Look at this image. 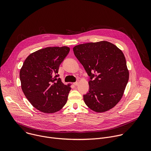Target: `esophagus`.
Listing matches in <instances>:
<instances>
[{
    "mask_svg": "<svg viewBox=\"0 0 151 151\" xmlns=\"http://www.w3.org/2000/svg\"><path fill=\"white\" fill-rule=\"evenodd\" d=\"M78 83H79V82H78V81H76V82H74V83H73V84H74V85L76 86V85H78Z\"/></svg>",
    "mask_w": 151,
    "mask_h": 151,
    "instance_id": "1",
    "label": "esophagus"
}]
</instances>
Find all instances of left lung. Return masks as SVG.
Returning <instances> with one entry per match:
<instances>
[{
  "instance_id": "8db88e82",
  "label": "left lung",
  "mask_w": 151,
  "mask_h": 151,
  "mask_svg": "<svg viewBox=\"0 0 151 151\" xmlns=\"http://www.w3.org/2000/svg\"><path fill=\"white\" fill-rule=\"evenodd\" d=\"M73 50L90 79L85 103L96 112L112 109L121 99L129 79L123 52L107 41L80 44Z\"/></svg>"
}]
</instances>
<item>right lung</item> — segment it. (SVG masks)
<instances>
[{"label": "right lung", "mask_w": 151, "mask_h": 151, "mask_svg": "<svg viewBox=\"0 0 151 151\" xmlns=\"http://www.w3.org/2000/svg\"><path fill=\"white\" fill-rule=\"evenodd\" d=\"M69 51L68 47L39 50L27 57L20 70L21 89L33 106L42 112L55 113L67 102L71 88L57 73Z\"/></svg>", "instance_id": "obj_1"}]
</instances>
